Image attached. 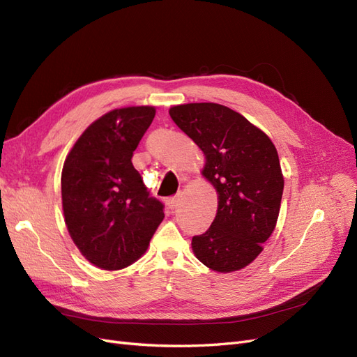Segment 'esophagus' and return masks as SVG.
Returning <instances> with one entry per match:
<instances>
[{
  "label": "esophagus",
  "mask_w": 357,
  "mask_h": 357,
  "mask_svg": "<svg viewBox=\"0 0 357 357\" xmlns=\"http://www.w3.org/2000/svg\"><path fill=\"white\" fill-rule=\"evenodd\" d=\"M180 199H181V195H180V193L176 195V196H173V198H169V199L167 201V205H168L169 210H174V208L178 205Z\"/></svg>",
  "instance_id": "1"
}]
</instances>
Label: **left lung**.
Here are the masks:
<instances>
[{"instance_id":"8db88e82","label":"left lung","mask_w":357,"mask_h":357,"mask_svg":"<svg viewBox=\"0 0 357 357\" xmlns=\"http://www.w3.org/2000/svg\"><path fill=\"white\" fill-rule=\"evenodd\" d=\"M169 116L204 152L202 176L218 195L213 225L192 238L196 258L220 273L247 267L279 217L284 176L275 144L247 118L218 103L173 106Z\"/></svg>"}]
</instances>
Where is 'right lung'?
<instances>
[{
	"mask_svg": "<svg viewBox=\"0 0 357 357\" xmlns=\"http://www.w3.org/2000/svg\"><path fill=\"white\" fill-rule=\"evenodd\" d=\"M155 112L153 106L110 110L81 134L61 169L68 231L99 268L137 261L164 220V205L149 196L131 162Z\"/></svg>",
	"mask_w": 357,
	"mask_h": 357,
	"instance_id": "1",
	"label": "right lung"
}]
</instances>
